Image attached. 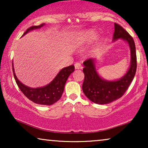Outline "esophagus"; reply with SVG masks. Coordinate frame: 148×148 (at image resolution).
Returning a JSON list of instances; mask_svg holds the SVG:
<instances>
[{
    "mask_svg": "<svg viewBox=\"0 0 148 148\" xmlns=\"http://www.w3.org/2000/svg\"><path fill=\"white\" fill-rule=\"evenodd\" d=\"M75 69H82V64L79 63V62H76V63L75 64Z\"/></svg>",
    "mask_w": 148,
    "mask_h": 148,
    "instance_id": "obj_1",
    "label": "esophagus"
}]
</instances>
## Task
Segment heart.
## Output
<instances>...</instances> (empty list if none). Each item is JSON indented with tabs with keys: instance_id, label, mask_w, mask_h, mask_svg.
Segmentation results:
<instances>
[{
	"instance_id": "obj_1",
	"label": "heart",
	"mask_w": 148,
	"mask_h": 148,
	"mask_svg": "<svg viewBox=\"0 0 148 148\" xmlns=\"http://www.w3.org/2000/svg\"><path fill=\"white\" fill-rule=\"evenodd\" d=\"M98 34L94 30H86L79 34L76 38V42L78 44H86L92 42L96 39Z\"/></svg>"
}]
</instances>
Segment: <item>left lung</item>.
I'll return each mask as SVG.
<instances>
[{
	"instance_id": "left-lung-1",
	"label": "left lung",
	"mask_w": 148,
	"mask_h": 148,
	"mask_svg": "<svg viewBox=\"0 0 148 148\" xmlns=\"http://www.w3.org/2000/svg\"><path fill=\"white\" fill-rule=\"evenodd\" d=\"M124 40L130 48L131 61L129 69L124 75L116 80H106L99 75L96 69V58L84 62L85 79L82 90L89 100L98 104H106L120 98L126 92L134 78L137 69L135 45L133 38L119 24L114 23L112 41Z\"/></svg>"
}]
</instances>
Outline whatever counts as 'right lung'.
I'll use <instances>...</instances> for the list:
<instances>
[{
  "label": "right lung",
  "mask_w": 148,
  "mask_h": 148,
  "mask_svg": "<svg viewBox=\"0 0 148 148\" xmlns=\"http://www.w3.org/2000/svg\"><path fill=\"white\" fill-rule=\"evenodd\" d=\"M45 25V23H42L40 25L32 26L26 30V32L23 34V36L27 34L29 32L32 30L39 29ZM13 71L15 79L16 81L18 87L20 90L23 92V94L27 98L32 102L41 105H52L57 102L61 98L62 93H63L64 86L69 76L74 71V65H71L66 67L62 69L58 72L56 76L53 79V80L49 84L40 88H33L28 87L20 82L16 76L15 70L13 67Z\"/></svg>",
  "instance_id": "obj_1"
}]
</instances>
